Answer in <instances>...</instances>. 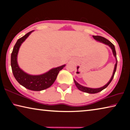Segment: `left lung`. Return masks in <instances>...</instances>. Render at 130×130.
<instances>
[{"instance_id":"obj_1","label":"left lung","mask_w":130,"mask_h":130,"mask_svg":"<svg viewBox=\"0 0 130 130\" xmlns=\"http://www.w3.org/2000/svg\"><path fill=\"white\" fill-rule=\"evenodd\" d=\"M93 37L94 38V40H96L98 41H99L102 43H103L106 45H108L111 48V49L112 50V51H113V55L115 56V57L116 58V63L115 66V69H114V71L113 73V75H112V76L111 77V79H110V80L108 81V83L106 85H104V86L101 87L100 88H87V87H85L84 86H82V85L79 84L76 80L74 79V82L75 84V85H76V87L79 90H80L81 91L84 92H86V93H91V94H94V93H97L101 92L102 90H103L104 89L107 88L108 86V85L110 84V82H111V80H113L114 76H115L116 71V68H117V57H116V50H115V45H113V44L111 43L110 41H108V40L106 39V38L103 37L99 36H93Z\"/></svg>"}]
</instances>
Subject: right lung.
<instances>
[{"label":"right lung","mask_w":130,"mask_h":130,"mask_svg":"<svg viewBox=\"0 0 130 130\" xmlns=\"http://www.w3.org/2000/svg\"><path fill=\"white\" fill-rule=\"evenodd\" d=\"M33 31L28 32L17 41L11 54V67L15 79L21 85L29 90L41 91L50 88L54 84L59 72L65 67V65L53 68L46 73L39 75H29L20 68L17 63V54L19 48Z\"/></svg>","instance_id":"obj_1"}]
</instances>
